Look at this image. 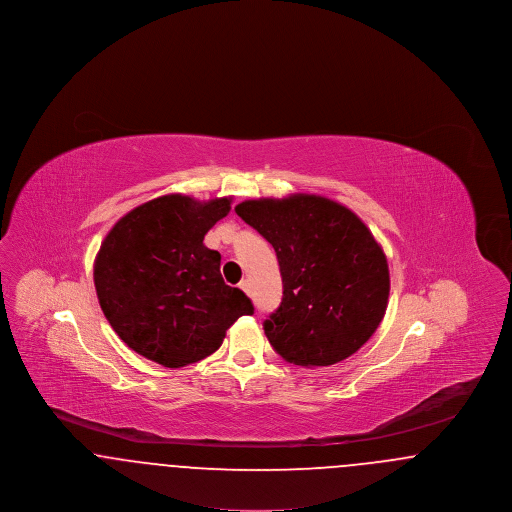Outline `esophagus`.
Listing matches in <instances>:
<instances>
[{"instance_id":"34e87169","label":"esophagus","mask_w":512,"mask_h":512,"mask_svg":"<svg viewBox=\"0 0 512 512\" xmlns=\"http://www.w3.org/2000/svg\"><path fill=\"white\" fill-rule=\"evenodd\" d=\"M240 288H242L247 295H251V286H249V282H247V280H242V282H240Z\"/></svg>"}]
</instances>
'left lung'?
<instances>
[{
    "mask_svg": "<svg viewBox=\"0 0 512 512\" xmlns=\"http://www.w3.org/2000/svg\"><path fill=\"white\" fill-rule=\"evenodd\" d=\"M236 213L274 247L280 265L282 303L263 324L274 351L307 368L359 351L390 295L388 259L365 222L313 194L249 199Z\"/></svg>",
    "mask_w": 512,
    "mask_h": 512,
    "instance_id": "left-lung-1",
    "label": "left lung"
}]
</instances>
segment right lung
<instances>
[{
  "label": "right lung",
  "instance_id": "add662e5",
  "mask_svg": "<svg viewBox=\"0 0 512 512\" xmlns=\"http://www.w3.org/2000/svg\"><path fill=\"white\" fill-rule=\"evenodd\" d=\"M232 197L197 201L171 194L126 213L105 236L94 263L99 305L130 349L167 368L215 353L226 330L253 315L251 299L224 284L220 253L205 234Z\"/></svg>",
  "mask_w": 512,
  "mask_h": 512
}]
</instances>
